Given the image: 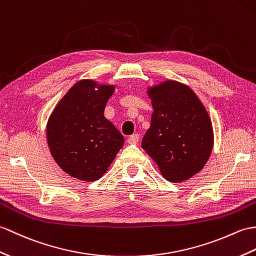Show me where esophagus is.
<instances>
[{
  "label": "esophagus",
  "instance_id": "esophagus-1",
  "mask_svg": "<svg viewBox=\"0 0 256 256\" xmlns=\"http://www.w3.org/2000/svg\"><path fill=\"white\" fill-rule=\"evenodd\" d=\"M138 140H140V135L138 134H133L132 136H130L128 140V144H132V145L138 144Z\"/></svg>",
  "mask_w": 256,
  "mask_h": 256
}]
</instances>
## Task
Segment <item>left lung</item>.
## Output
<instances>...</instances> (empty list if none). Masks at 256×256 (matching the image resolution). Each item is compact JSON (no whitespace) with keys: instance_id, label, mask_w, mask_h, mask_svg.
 <instances>
[{"instance_id":"1","label":"left lung","mask_w":256,"mask_h":256,"mask_svg":"<svg viewBox=\"0 0 256 256\" xmlns=\"http://www.w3.org/2000/svg\"><path fill=\"white\" fill-rule=\"evenodd\" d=\"M154 112L142 147L170 182L188 180L208 160L214 132L208 112L188 86L164 80L147 90Z\"/></svg>"}]
</instances>
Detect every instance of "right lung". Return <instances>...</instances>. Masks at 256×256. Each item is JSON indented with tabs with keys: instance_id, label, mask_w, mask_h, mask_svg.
I'll use <instances>...</instances> for the list:
<instances>
[{
	"instance_id": "add662e5",
	"label": "right lung",
	"mask_w": 256,
	"mask_h": 256,
	"mask_svg": "<svg viewBox=\"0 0 256 256\" xmlns=\"http://www.w3.org/2000/svg\"><path fill=\"white\" fill-rule=\"evenodd\" d=\"M114 85L82 80L70 89L46 124L50 152L60 168L78 180H99L124 144L118 128L104 118Z\"/></svg>"
}]
</instances>
